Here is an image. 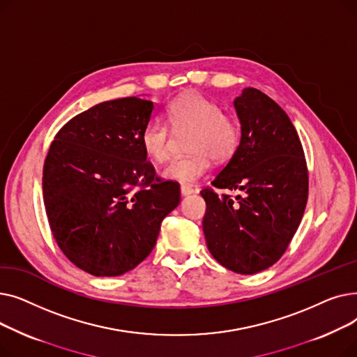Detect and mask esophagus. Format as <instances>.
<instances>
[{
    "label": "esophagus",
    "instance_id": "obj_1",
    "mask_svg": "<svg viewBox=\"0 0 357 357\" xmlns=\"http://www.w3.org/2000/svg\"><path fill=\"white\" fill-rule=\"evenodd\" d=\"M194 192H195V190L191 188V186H185V185L181 186V195L182 197H188V195H191Z\"/></svg>",
    "mask_w": 357,
    "mask_h": 357
}]
</instances>
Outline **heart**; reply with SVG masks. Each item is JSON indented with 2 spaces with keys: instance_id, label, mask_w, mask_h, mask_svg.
<instances>
[{
  "instance_id": "obj_1",
  "label": "heart",
  "mask_w": 357,
  "mask_h": 357,
  "mask_svg": "<svg viewBox=\"0 0 357 357\" xmlns=\"http://www.w3.org/2000/svg\"><path fill=\"white\" fill-rule=\"evenodd\" d=\"M167 124L175 130L191 127L188 149L192 153L174 158L163 169V178L191 185L207 174L210 156L226 160L236 152L240 142L238 123L221 107L195 91L178 96L165 108ZM144 155L156 163L169 155V128L159 120L149 121L140 133Z\"/></svg>"
}]
</instances>
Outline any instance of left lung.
<instances>
[{"label": "left lung", "instance_id": "1", "mask_svg": "<svg viewBox=\"0 0 357 357\" xmlns=\"http://www.w3.org/2000/svg\"><path fill=\"white\" fill-rule=\"evenodd\" d=\"M234 108L240 143L211 183L241 194L233 199L202 190V229L220 265L253 275L276 264L291 243L307 205L308 171L294 124L266 93L245 88Z\"/></svg>", "mask_w": 357, "mask_h": 357}]
</instances>
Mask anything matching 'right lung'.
Masks as SVG:
<instances>
[{
	"mask_svg": "<svg viewBox=\"0 0 357 357\" xmlns=\"http://www.w3.org/2000/svg\"><path fill=\"white\" fill-rule=\"evenodd\" d=\"M155 104L137 97L93 105L69 120L43 166L49 226L75 266L120 276L153 250L179 186L156 176L140 144Z\"/></svg>",
	"mask_w": 357,
	"mask_h": 357,
	"instance_id": "1",
	"label": "right lung"
}]
</instances>
